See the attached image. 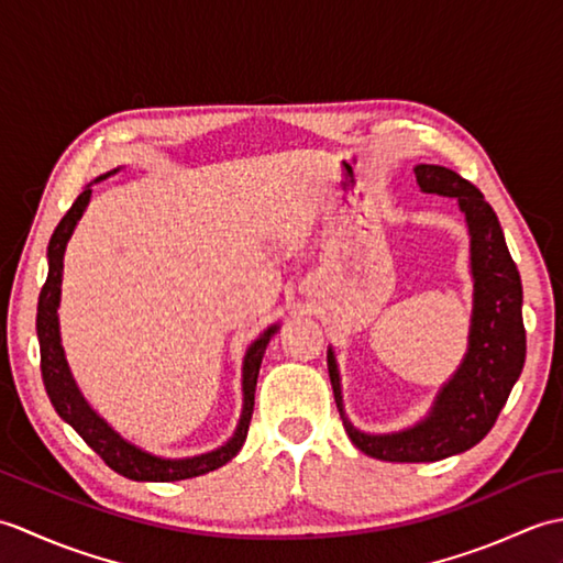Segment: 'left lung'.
Masks as SVG:
<instances>
[{"instance_id": "8db88e82", "label": "left lung", "mask_w": 563, "mask_h": 563, "mask_svg": "<svg viewBox=\"0 0 563 563\" xmlns=\"http://www.w3.org/2000/svg\"><path fill=\"white\" fill-rule=\"evenodd\" d=\"M413 174L423 194L460 202L470 227L474 305L470 345L457 373L440 387L423 421L399 433L369 435L345 418L339 365L329 349V377L345 433L357 450L385 462H438L474 448L494 428L525 365L522 283L494 208L479 188L445 166L418 164Z\"/></svg>"}]
</instances>
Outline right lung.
Here are the masks:
<instances>
[{
	"label": "right lung",
	"mask_w": 563,
	"mask_h": 563,
	"mask_svg": "<svg viewBox=\"0 0 563 563\" xmlns=\"http://www.w3.org/2000/svg\"><path fill=\"white\" fill-rule=\"evenodd\" d=\"M118 169L99 176L97 181H103L106 176H111ZM89 200H91V184L81 190L75 202H71V208L67 210L65 218L55 227L51 244H47V278L38 297V314H35V331H38V343H41V373H43V385H45L47 397H51L59 418L75 428L84 438V442H87V445L97 452L113 472L128 476V479L181 482V479H194V476L218 470V466L230 462L244 445L251 413H254V394H256V379H258L263 353H266L271 336L280 327L273 324L249 345V351L244 355V367H242V391H244L242 418H239L234 435L227 440L222 448L206 454H196V457L166 460L140 450L137 445H133V442H128L125 438L118 435L97 411L91 409L87 399L81 397L77 382L69 373L63 341H59L57 307H59V292H63L59 290V285H63V258H65L69 236L75 232L77 222L81 220L84 210H87Z\"/></svg>",
	"instance_id": "1"
}]
</instances>
